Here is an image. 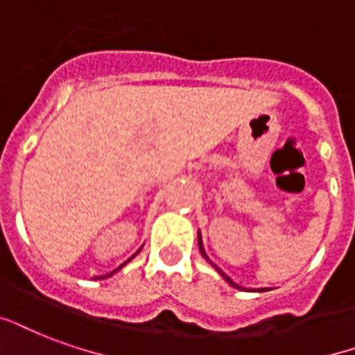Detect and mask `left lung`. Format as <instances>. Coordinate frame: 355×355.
I'll return each mask as SVG.
<instances>
[{"label": "left lung", "mask_w": 355, "mask_h": 355, "mask_svg": "<svg viewBox=\"0 0 355 355\" xmlns=\"http://www.w3.org/2000/svg\"><path fill=\"white\" fill-rule=\"evenodd\" d=\"M198 247H200V252H202V254H204V257H206V252H204V245H202V236H200V234H198ZM206 258H207V257H206ZM213 266H215V263H213ZM215 269H217V271H218V273H220V275L225 277L226 281L230 282L232 286H236V288H239L238 284H236V282L232 281L230 277H226V275H225V273H223V271H220V269H218V268H217V266H215ZM260 292H266V288H262V290H260Z\"/></svg>", "instance_id": "left-lung-1"}]
</instances>
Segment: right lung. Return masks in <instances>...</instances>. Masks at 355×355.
<instances>
[{"label":"right lung","instance_id":"1","mask_svg":"<svg viewBox=\"0 0 355 355\" xmlns=\"http://www.w3.org/2000/svg\"><path fill=\"white\" fill-rule=\"evenodd\" d=\"M130 258H132V257H130ZM130 258H129V260H130ZM129 260H127V262H129ZM127 262H125V263H127ZM125 263H123V266H125ZM123 266H119V268H123ZM119 268H117V269H119ZM117 269H116V271H117ZM116 271H112V273H116ZM112 273H110V275H112Z\"/></svg>","mask_w":355,"mask_h":355}]
</instances>
